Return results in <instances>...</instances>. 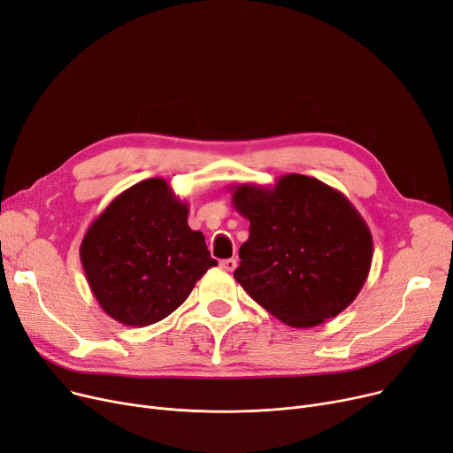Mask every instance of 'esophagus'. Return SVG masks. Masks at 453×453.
I'll use <instances>...</instances> for the list:
<instances>
[{
	"label": "esophagus",
	"mask_w": 453,
	"mask_h": 453,
	"mask_svg": "<svg viewBox=\"0 0 453 453\" xmlns=\"http://www.w3.org/2000/svg\"><path fill=\"white\" fill-rule=\"evenodd\" d=\"M220 268L226 270V272H233L234 268H237V259H224V261H220Z\"/></svg>",
	"instance_id": "esophagus-1"
}]
</instances>
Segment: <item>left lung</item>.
<instances>
[{
    "mask_svg": "<svg viewBox=\"0 0 453 453\" xmlns=\"http://www.w3.org/2000/svg\"><path fill=\"white\" fill-rule=\"evenodd\" d=\"M250 220L234 280L272 317L314 327L337 317L361 292L372 265V233L342 192L302 173L272 187H227Z\"/></svg>",
    "mask_w": 453,
    "mask_h": 453,
    "instance_id": "left-lung-1",
    "label": "left lung"
}]
</instances>
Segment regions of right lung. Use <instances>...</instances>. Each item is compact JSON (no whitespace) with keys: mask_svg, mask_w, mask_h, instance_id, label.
Listing matches in <instances>:
<instances>
[{"mask_svg":"<svg viewBox=\"0 0 453 453\" xmlns=\"http://www.w3.org/2000/svg\"><path fill=\"white\" fill-rule=\"evenodd\" d=\"M188 203L151 178L118 194L87 229L80 257L90 290L111 319L146 327L166 319L216 263Z\"/></svg>","mask_w":453,"mask_h":453,"instance_id":"right-lung-1","label":"right lung"}]
</instances>
